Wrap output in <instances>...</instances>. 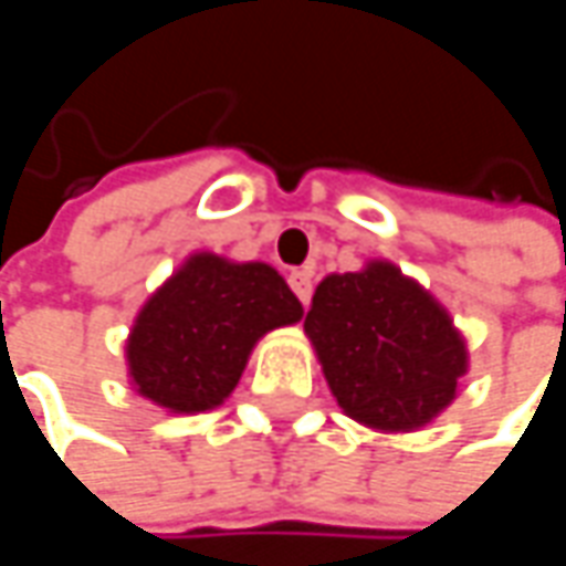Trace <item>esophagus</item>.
<instances>
[{
  "label": "esophagus",
  "instance_id": "1",
  "mask_svg": "<svg viewBox=\"0 0 566 566\" xmlns=\"http://www.w3.org/2000/svg\"><path fill=\"white\" fill-rule=\"evenodd\" d=\"M287 284H291V291L297 294V301L307 307V301H311V291H314V284H311V272H304V269H294V272L287 275Z\"/></svg>",
  "mask_w": 566,
  "mask_h": 566
}]
</instances>
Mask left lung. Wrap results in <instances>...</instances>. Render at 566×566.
<instances>
[{
    "instance_id": "left-lung-1",
    "label": "left lung",
    "mask_w": 566,
    "mask_h": 566,
    "mask_svg": "<svg viewBox=\"0 0 566 566\" xmlns=\"http://www.w3.org/2000/svg\"><path fill=\"white\" fill-rule=\"evenodd\" d=\"M304 331L340 409L374 429L426 426L455 399L469 367L446 307L390 262L327 275Z\"/></svg>"
}]
</instances>
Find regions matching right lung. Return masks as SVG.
Instances as JSON below:
<instances>
[{
  "label": "right lung",
  "mask_w": 566,
  "mask_h": 566,
  "mask_svg": "<svg viewBox=\"0 0 566 566\" xmlns=\"http://www.w3.org/2000/svg\"><path fill=\"white\" fill-rule=\"evenodd\" d=\"M301 314L275 269L192 255L137 314L127 340L134 387L172 412L212 409L235 390L255 340Z\"/></svg>",
  "instance_id": "obj_1"
}]
</instances>
